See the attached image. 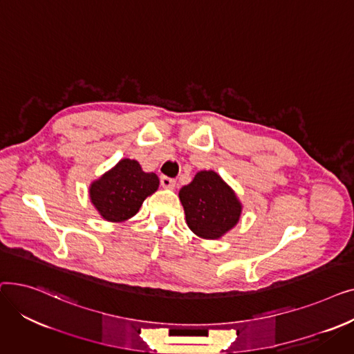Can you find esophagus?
Here are the masks:
<instances>
[{
  "label": "esophagus",
  "instance_id": "esophagus-1",
  "mask_svg": "<svg viewBox=\"0 0 354 354\" xmlns=\"http://www.w3.org/2000/svg\"><path fill=\"white\" fill-rule=\"evenodd\" d=\"M160 185H162L163 188L171 189V188L175 187V179L167 178V176H160Z\"/></svg>",
  "mask_w": 354,
  "mask_h": 354
}]
</instances>
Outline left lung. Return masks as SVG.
<instances>
[{"instance_id": "1", "label": "left lung", "mask_w": 354, "mask_h": 354, "mask_svg": "<svg viewBox=\"0 0 354 354\" xmlns=\"http://www.w3.org/2000/svg\"><path fill=\"white\" fill-rule=\"evenodd\" d=\"M191 231L205 239H218L239 221L243 205L231 187L214 171H201L179 191Z\"/></svg>"}]
</instances>
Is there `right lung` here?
<instances>
[{
	"label": "right lung",
	"instance_id": "1",
	"mask_svg": "<svg viewBox=\"0 0 354 354\" xmlns=\"http://www.w3.org/2000/svg\"><path fill=\"white\" fill-rule=\"evenodd\" d=\"M158 188L156 174L143 172L138 160L124 158L90 185V199L102 218L123 222L135 216L143 201Z\"/></svg>",
	"mask_w": 354,
	"mask_h": 354
}]
</instances>
